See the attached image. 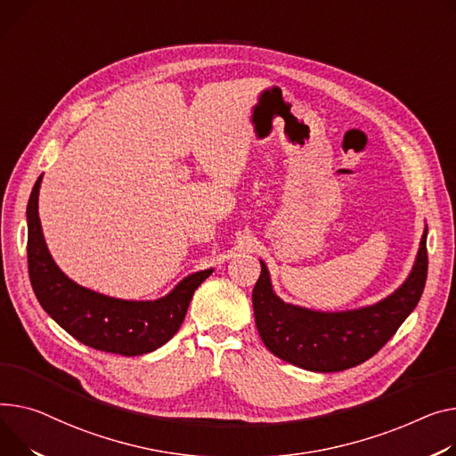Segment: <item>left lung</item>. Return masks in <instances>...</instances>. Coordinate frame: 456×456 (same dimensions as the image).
I'll list each match as a JSON object with an SVG mask.
<instances>
[{
  "mask_svg": "<svg viewBox=\"0 0 456 456\" xmlns=\"http://www.w3.org/2000/svg\"><path fill=\"white\" fill-rule=\"evenodd\" d=\"M253 289L255 322L265 348L295 367L339 372L370 359L416 308L428 279V227L405 282L376 305L346 312H317L284 302L260 260Z\"/></svg>",
  "mask_w": 456,
  "mask_h": 456,
  "instance_id": "left-lung-1",
  "label": "left lung"
}]
</instances>
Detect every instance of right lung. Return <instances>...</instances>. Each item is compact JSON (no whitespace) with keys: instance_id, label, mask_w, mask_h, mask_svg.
I'll use <instances>...</instances> for the list:
<instances>
[{"instance_id":"obj_1","label":"right lung","mask_w":456,"mask_h":456,"mask_svg":"<svg viewBox=\"0 0 456 456\" xmlns=\"http://www.w3.org/2000/svg\"><path fill=\"white\" fill-rule=\"evenodd\" d=\"M42 177L27 203V262L30 286L42 308L77 341L102 352L142 355L168 343L183 322L198 286L215 269L181 281L156 300L115 298L73 282L53 260L38 216Z\"/></svg>"}]
</instances>
